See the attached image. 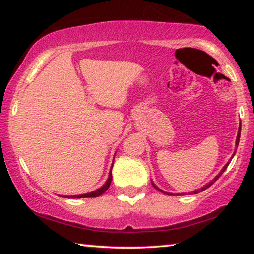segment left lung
<instances>
[{
  "mask_svg": "<svg viewBox=\"0 0 254 254\" xmlns=\"http://www.w3.org/2000/svg\"><path fill=\"white\" fill-rule=\"evenodd\" d=\"M240 135H241V127L239 128V133H238V137H236V145H238L239 144V141H240ZM236 152V151H235ZM235 152H234V154H235ZM234 154H233V157H234ZM230 162L231 161H229V162H227L226 163V165H225V167H224V168H223V170L221 171V173L220 174H218L217 176H216V177H215L213 180H212V182H210L209 184H207V185H206V186L205 187H203V188H200L199 189V190H195L194 192H195V194H198V192H200V191H203V190H205V189L206 188H208V187H210V186H212V185L215 183V182H216V180L218 179V178H220V176L223 174V173H224V171H225V169L227 168V166H229L230 165ZM152 186L154 187V188H157V189H159L157 186H156V185H154L153 183H152ZM159 190H160L161 192H163V194H166V195H173V194H170V192H165V191H163V190H161V189H159Z\"/></svg>",
  "mask_w": 254,
  "mask_h": 254,
  "instance_id": "obj_1",
  "label": "left lung"
}]
</instances>
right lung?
<instances>
[{"label":"right lung","instance_id":"obj_1","mask_svg":"<svg viewBox=\"0 0 254 254\" xmlns=\"http://www.w3.org/2000/svg\"><path fill=\"white\" fill-rule=\"evenodd\" d=\"M112 182V168L110 171V176H109V179H107V182L105 183V185L103 187H101L100 189H97V190L93 191V192H89V194H85V195H77V196H68V198H88V197H98L104 194V192L107 190V188L110 187ZM65 197V196H64ZM67 197V196H66Z\"/></svg>","mask_w":254,"mask_h":254}]
</instances>
